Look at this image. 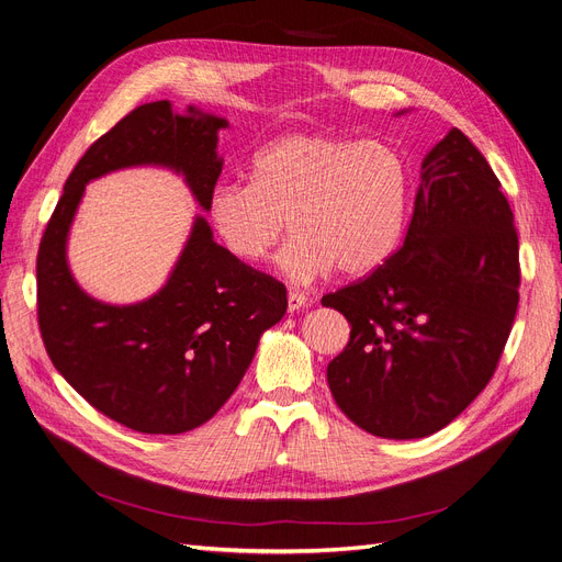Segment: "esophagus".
Masks as SVG:
<instances>
[{
	"mask_svg": "<svg viewBox=\"0 0 562 562\" xmlns=\"http://www.w3.org/2000/svg\"><path fill=\"white\" fill-rule=\"evenodd\" d=\"M308 304H311L308 295L300 293V290H290V293H288V311L290 313H295V311H300V308H304Z\"/></svg>",
	"mask_w": 562,
	"mask_h": 562,
	"instance_id": "34e87169",
	"label": "esophagus"
}]
</instances>
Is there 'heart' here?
I'll list each match as a JSON object with an SVG mask.
<instances>
[{"label":"heart","instance_id":"b5f03b06","mask_svg":"<svg viewBox=\"0 0 562 562\" xmlns=\"http://www.w3.org/2000/svg\"><path fill=\"white\" fill-rule=\"evenodd\" d=\"M411 200V170L385 143L329 133H288L260 147L249 182L210 191L207 218L226 251L254 265L269 256L290 223L297 231L279 267L297 281L369 274L398 246Z\"/></svg>","mask_w":562,"mask_h":562}]
</instances>
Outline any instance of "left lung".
Instances as JSON below:
<instances>
[{
	"instance_id": "obj_1",
	"label": "left lung",
	"mask_w": 562,
	"mask_h": 562,
	"mask_svg": "<svg viewBox=\"0 0 562 562\" xmlns=\"http://www.w3.org/2000/svg\"><path fill=\"white\" fill-rule=\"evenodd\" d=\"M401 249L323 297L350 323L327 364L346 417L411 440L459 417L496 371L519 306V237L498 177L459 128L426 154Z\"/></svg>"
}]
</instances>
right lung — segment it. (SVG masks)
Instances as JSON below:
<instances>
[{"label":"right lung","instance_id":"add662e5","mask_svg":"<svg viewBox=\"0 0 562 562\" xmlns=\"http://www.w3.org/2000/svg\"><path fill=\"white\" fill-rule=\"evenodd\" d=\"M226 126L228 120L193 105L179 115L170 101L128 112L66 179L38 246V327L55 369L99 413L133 431L175 436L212 419L249 369L262 331L283 318L285 288L233 258L198 214L168 281L143 302L108 304L71 274V223L92 179L136 166L182 175L207 212Z\"/></svg>","mask_w":562,"mask_h":562}]
</instances>
